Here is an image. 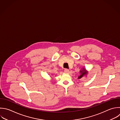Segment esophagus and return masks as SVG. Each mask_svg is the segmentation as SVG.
Here are the masks:
<instances>
[{
    "label": "esophagus",
    "mask_w": 120,
    "mask_h": 120,
    "mask_svg": "<svg viewBox=\"0 0 120 120\" xmlns=\"http://www.w3.org/2000/svg\"><path fill=\"white\" fill-rule=\"evenodd\" d=\"M64 72H65V73H69V70L68 69H65Z\"/></svg>",
    "instance_id": "esophagus-1"
}]
</instances>
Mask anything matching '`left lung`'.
Returning a JSON list of instances; mask_svg holds the SVG:
<instances>
[{
  "instance_id": "1",
  "label": "left lung",
  "mask_w": 120,
  "mask_h": 120,
  "mask_svg": "<svg viewBox=\"0 0 120 120\" xmlns=\"http://www.w3.org/2000/svg\"><path fill=\"white\" fill-rule=\"evenodd\" d=\"M88 73V71H87V70H86L84 68H82V69L80 70V75L78 76V79H81L83 76L87 75Z\"/></svg>"
}]
</instances>
